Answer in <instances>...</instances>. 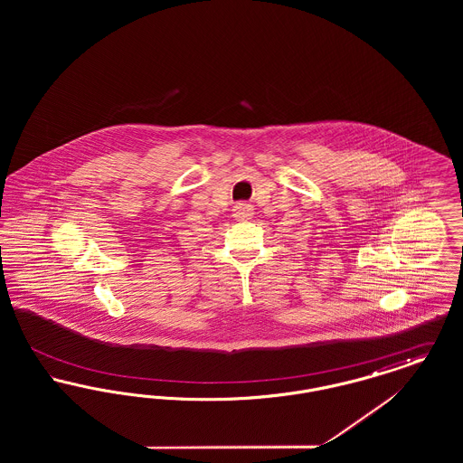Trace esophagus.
Wrapping results in <instances>:
<instances>
[{
    "instance_id": "obj_1",
    "label": "esophagus",
    "mask_w": 463,
    "mask_h": 463,
    "mask_svg": "<svg viewBox=\"0 0 463 463\" xmlns=\"http://www.w3.org/2000/svg\"><path fill=\"white\" fill-rule=\"evenodd\" d=\"M234 217L240 222L250 221L253 217V206L246 203H238L234 206Z\"/></svg>"
}]
</instances>
